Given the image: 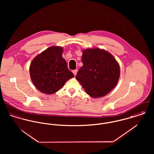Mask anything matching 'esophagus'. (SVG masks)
<instances>
[{"label": "esophagus", "instance_id": "esophagus-1", "mask_svg": "<svg viewBox=\"0 0 154 154\" xmlns=\"http://www.w3.org/2000/svg\"><path fill=\"white\" fill-rule=\"evenodd\" d=\"M77 72H78V70H77V69L73 70L72 71V72H73V75H74L75 76H76V74H77Z\"/></svg>", "mask_w": 154, "mask_h": 154}]
</instances>
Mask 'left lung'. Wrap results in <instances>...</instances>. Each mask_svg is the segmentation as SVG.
<instances>
[{"label":"left lung","mask_w":154,"mask_h":154,"mask_svg":"<svg viewBox=\"0 0 154 154\" xmlns=\"http://www.w3.org/2000/svg\"><path fill=\"white\" fill-rule=\"evenodd\" d=\"M82 53L83 66L77 73L76 79L91 97L107 95L118 82L119 63L110 53L98 48L84 50Z\"/></svg>","instance_id":"8db88e82"}]
</instances>
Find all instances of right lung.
Listing matches in <instances>:
<instances>
[{
  "instance_id": "add662e5",
  "label": "right lung",
  "mask_w": 154,
  "mask_h": 154,
  "mask_svg": "<svg viewBox=\"0 0 154 154\" xmlns=\"http://www.w3.org/2000/svg\"><path fill=\"white\" fill-rule=\"evenodd\" d=\"M62 53V47L52 46L36 56L31 63V79L42 92L48 95L55 93L73 77Z\"/></svg>"
}]
</instances>
